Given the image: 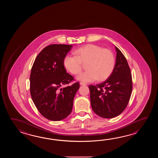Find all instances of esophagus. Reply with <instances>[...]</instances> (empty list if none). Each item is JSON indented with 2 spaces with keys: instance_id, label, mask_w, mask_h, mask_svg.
Returning <instances> with one entry per match:
<instances>
[{
  "instance_id": "1",
  "label": "esophagus",
  "mask_w": 158,
  "mask_h": 158,
  "mask_svg": "<svg viewBox=\"0 0 158 158\" xmlns=\"http://www.w3.org/2000/svg\"><path fill=\"white\" fill-rule=\"evenodd\" d=\"M80 84L81 85H82V86L86 85V84H85V83H84V82H80Z\"/></svg>"
}]
</instances>
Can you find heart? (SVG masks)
<instances>
[{"label": "heart", "instance_id": "b5f03b06", "mask_svg": "<svg viewBox=\"0 0 158 158\" xmlns=\"http://www.w3.org/2000/svg\"><path fill=\"white\" fill-rule=\"evenodd\" d=\"M76 56L66 55L63 60L64 67L72 74L78 73L82 64L87 63V71L81 72L77 79L84 82L103 81L109 77L114 69L115 58L111 50L98 45L89 44L75 51Z\"/></svg>", "mask_w": 158, "mask_h": 158}]
</instances>
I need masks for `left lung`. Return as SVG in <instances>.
Wrapping results in <instances>:
<instances>
[{"mask_svg": "<svg viewBox=\"0 0 158 158\" xmlns=\"http://www.w3.org/2000/svg\"><path fill=\"white\" fill-rule=\"evenodd\" d=\"M114 69L110 77L96 86L89 85L91 106L94 112L102 118H111L127 107L131 96L132 78L128 62L118 47Z\"/></svg>", "mask_w": 158, "mask_h": 158, "instance_id": "left-lung-1", "label": "left lung"}]
</instances>
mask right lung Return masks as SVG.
Wrapping results in <instances>:
<instances>
[{"mask_svg":"<svg viewBox=\"0 0 158 158\" xmlns=\"http://www.w3.org/2000/svg\"><path fill=\"white\" fill-rule=\"evenodd\" d=\"M72 45L54 44L44 48L34 62L30 76V91L34 103L44 118L60 121L72 110L73 99L80 85L60 88L74 78L67 73L64 58Z\"/></svg>","mask_w":158,"mask_h":158,"instance_id":"obj_1","label":"right lung"}]
</instances>
